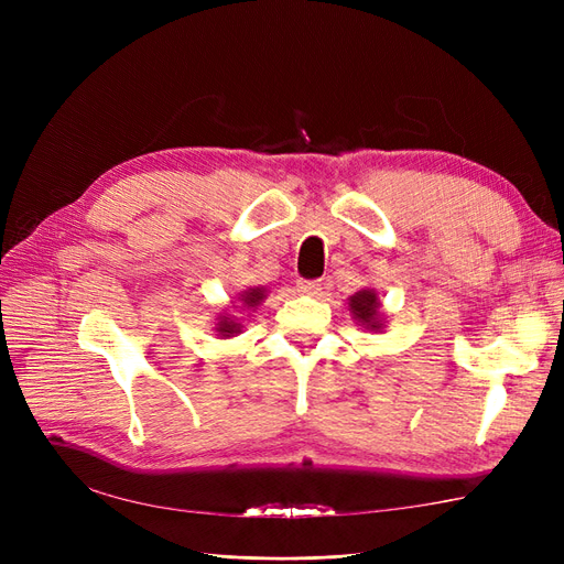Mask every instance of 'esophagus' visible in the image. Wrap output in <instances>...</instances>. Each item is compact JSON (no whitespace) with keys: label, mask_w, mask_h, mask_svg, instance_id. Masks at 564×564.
<instances>
[{"label":"esophagus","mask_w":564,"mask_h":564,"mask_svg":"<svg viewBox=\"0 0 564 564\" xmlns=\"http://www.w3.org/2000/svg\"><path fill=\"white\" fill-rule=\"evenodd\" d=\"M299 292L303 294H319L322 292V280H299Z\"/></svg>","instance_id":"obj_1"}]
</instances>
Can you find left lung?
I'll return each mask as SVG.
<instances>
[{"instance_id":"8db88e82","label":"left lung","mask_w":564,"mask_h":564,"mask_svg":"<svg viewBox=\"0 0 564 564\" xmlns=\"http://www.w3.org/2000/svg\"><path fill=\"white\" fill-rule=\"evenodd\" d=\"M350 311L352 315L360 319L362 324H367L369 329H379V301L377 294L369 292V289H362V292H357L350 296Z\"/></svg>"}]
</instances>
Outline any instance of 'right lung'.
Returning <instances> with one entry per match:
<instances>
[{"label":"right lung","instance_id":"obj_1","mask_svg":"<svg viewBox=\"0 0 564 564\" xmlns=\"http://www.w3.org/2000/svg\"><path fill=\"white\" fill-rule=\"evenodd\" d=\"M261 299H263V289H249V292L242 294V303H245V305H259ZM218 332L224 334V336L237 334V332H240V324L232 322L230 317H226V319L218 322Z\"/></svg>","mask_w":564,"mask_h":564}]
</instances>
